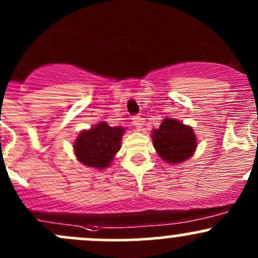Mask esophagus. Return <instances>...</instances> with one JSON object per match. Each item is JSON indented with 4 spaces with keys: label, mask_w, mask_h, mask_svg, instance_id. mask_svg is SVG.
I'll return each mask as SVG.
<instances>
[{
    "label": "esophagus",
    "mask_w": 258,
    "mask_h": 258,
    "mask_svg": "<svg viewBox=\"0 0 258 258\" xmlns=\"http://www.w3.org/2000/svg\"><path fill=\"white\" fill-rule=\"evenodd\" d=\"M132 123L135 124V127H136L137 130H141L145 123V118L140 116V114H136V116L132 117Z\"/></svg>",
    "instance_id": "obj_1"
}]
</instances>
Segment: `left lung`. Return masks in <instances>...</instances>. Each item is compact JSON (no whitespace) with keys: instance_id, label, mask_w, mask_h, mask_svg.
Listing matches in <instances>:
<instances>
[{"instance_id":"1","label":"left lung","mask_w":258,"mask_h":258,"mask_svg":"<svg viewBox=\"0 0 258 258\" xmlns=\"http://www.w3.org/2000/svg\"><path fill=\"white\" fill-rule=\"evenodd\" d=\"M152 140L158 155L168 163L183 162L197 146L194 130L172 118L163 119L160 128L153 130Z\"/></svg>"}]
</instances>
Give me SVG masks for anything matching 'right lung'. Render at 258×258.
Returning a JSON list of instances; mask_svg holds the SVG:
<instances>
[{"label": "right lung", "mask_w": 258, "mask_h": 258, "mask_svg": "<svg viewBox=\"0 0 258 258\" xmlns=\"http://www.w3.org/2000/svg\"><path fill=\"white\" fill-rule=\"evenodd\" d=\"M122 127H111L106 122L81 132L75 142V153L81 163L96 168H105L121 147Z\"/></svg>", "instance_id": "add662e5"}]
</instances>
